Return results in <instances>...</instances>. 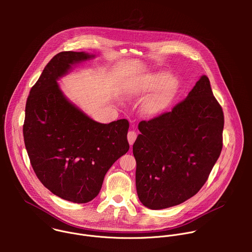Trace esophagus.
Listing matches in <instances>:
<instances>
[{"label":"esophagus","instance_id":"1","mask_svg":"<svg viewBox=\"0 0 252 252\" xmlns=\"http://www.w3.org/2000/svg\"><path fill=\"white\" fill-rule=\"evenodd\" d=\"M136 136H137V134H136V132H135V131H133V130L128 131V133H127V140H128V142H129V145H130V146H132V145H133L134 140L136 139Z\"/></svg>","mask_w":252,"mask_h":252}]
</instances>
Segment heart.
Listing matches in <instances>:
<instances>
[{"mask_svg":"<svg viewBox=\"0 0 252 252\" xmlns=\"http://www.w3.org/2000/svg\"><path fill=\"white\" fill-rule=\"evenodd\" d=\"M158 92L150 97L142 106V110L148 115H156L161 112L168 105L171 99L177 93L178 84L175 79L170 78L165 74H156L151 76L141 87H135L128 91L129 94H136L141 93L152 92L155 90Z\"/></svg>","mask_w":252,"mask_h":252,"instance_id":"b5f03b06","label":"heart"}]
</instances>
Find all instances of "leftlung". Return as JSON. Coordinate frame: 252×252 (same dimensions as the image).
Instances as JSON below:
<instances>
[{
    "label": "left lung",
    "instance_id": "1",
    "mask_svg": "<svg viewBox=\"0 0 252 252\" xmlns=\"http://www.w3.org/2000/svg\"><path fill=\"white\" fill-rule=\"evenodd\" d=\"M223 126L222 109L206 76L171 112L141 121L132 146L140 202L162 209L196 194L220 156Z\"/></svg>",
    "mask_w": 252,
    "mask_h": 252
}]
</instances>
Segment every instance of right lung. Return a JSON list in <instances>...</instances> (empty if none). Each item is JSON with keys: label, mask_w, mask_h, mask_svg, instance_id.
<instances>
[{"label": "right lung", "mask_w": 252, "mask_h": 252, "mask_svg": "<svg viewBox=\"0 0 252 252\" xmlns=\"http://www.w3.org/2000/svg\"><path fill=\"white\" fill-rule=\"evenodd\" d=\"M62 52L45 66L30 92L23 126L25 146L40 182L76 203L93 200L114 162L127 153V120L99 124L63 94L57 81L71 65L94 58Z\"/></svg>", "instance_id": "1"}]
</instances>
